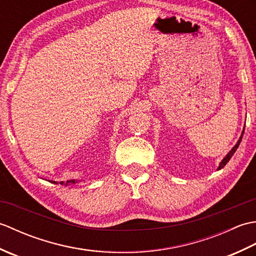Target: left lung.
<instances>
[{"label": "left lung", "mask_w": 256, "mask_h": 256, "mask_svg": "<svg viewBox=\"0 0 256 256\" xmlns=\"http://www.w3.org/2000/svg\"><path fill=\"white\" fill-rule=\"evenodd\" d=\"M243 133H244V128H243V131H242V134H241V136H240V138L238 140V142H236V144L233 146L232 148V150L229 152V153H228L226 156H224V158L221 160V162L219 164V167H218V170H222V168H224L226 165V162H229L230 160H231V157L233 156V154L236 153V150H238V145H240V143H241V140H242V136H243Z\"/></svg>", "instance_id": "8db88e82"}]
</instances>
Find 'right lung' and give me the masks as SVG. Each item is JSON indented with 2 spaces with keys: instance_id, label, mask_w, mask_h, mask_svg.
Listing matches in <instances>:
<instances>
[{
  "instance_id": "1",
  "label": "right lung",
  "mask_w": 256,
  "mask_h": 256,
  "mask_svg": "<svg viewBox=\"0 0 256 256\" xmlns=\"http://www.w3.org/2000/svg\"><path fill=\"white\" fill-rule=\"evenodd\" d=\"M50 182H52V184H58V182H52V180H50ZM78 182H81V180H76V179H72V180H67L66 182H60L59 184H64V186H68V184H77Z\"/></svg>"
}]
</instances>
